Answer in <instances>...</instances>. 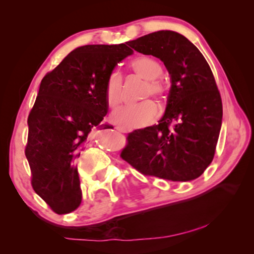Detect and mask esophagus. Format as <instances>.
I'll use <instances>...</instances> for the list:
<instances>
[{"instance_id": "esophagus-1", "label": "esophagus", "mask_w": 254, "mask_h": 254, "mask_svg": "<svg viewBox=\"0 0 254 254\" xmlns=\"http://www.w3.org/2000/svg\"><path fill=\"white\" fill-rule=\"evenodd\" d=\"M117 130H118L119 132H121V133H127V132H130V130H127V128L122 127H117Z\"/></svg>"}]
</instances>
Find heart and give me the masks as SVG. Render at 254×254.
<instances>
[{"mask_svg": "<svg viewBox=\"0 0 254 254\" xmlns=\"http://www.w3.org/2000/svg\"><path fill=\"white\" fill-rule=\"evenodd\" d=\"M131 69L135 74L145 79V85L141 98L153 96L162 100L167 93V86L161 78L162 67L160 63L152 57L140 56L130 63ZM123 97V81L119 72H112L105 84V98L107 104L112 109L118 107ZM159 114L158 105L151 100H145L139 104L123 106L117 110L112 115L115 123L126 128L143 127L152 123Z\"/></svg>", "mask_w": 254, "mask_h": 254, "instance_id": "1", "label": "heart"}]
</instances>
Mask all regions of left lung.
Here are the masks:
<instances>
[{
    "label": "left lung",
    "mask_w": 254,
    "mask_h": 254,
    "mask_svg": "<svg viewBox=\"0 0 254 254\" xmlns=\"http://www.w3.org/2000/svg\"><path fill=\"white\" fill-rule=\"evenodd\" d=\"M130 46L163 62L171 87L160 121L128 133L121 158L145 176L173 182L198 178L213 161L223 117L208 63L186 37L169 30L137 38Z\"/></svg>",
    "instance_id": "1"
}]
</instances>
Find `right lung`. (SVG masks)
I'll return each instance as SVG.
<instances>
[{"instance_id": "right-lung-1", "label": "right lung", "mask_w": 254, "mask_h": 254, "mask_svg": "<svg viewBox=\"0 0 254 254\" xmlns=\"http://www.w3.org/2000/svg\"><path fill=\"white\" fill-rule=\"evenodd\" d=\"M132 53L124 44L79 47L41 80L24 152L33 190L55 213H71L81 203L75 161L89 133L111 127L102 124L109 110L106 80Z\"/></svg>"}]
</instances>
